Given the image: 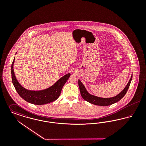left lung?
<instances>
[{"mask_svg":"<svg viewBox=\"0 0 146 146\" xmlns=\"http://www.w3.org/2000/svg\"><path fill=\"white\" fill-rule=\"evenodd\" d=\"M132 74H131V76L130 80L126 85L124 89L117 95L114 97H109V98H102V97H98L96 96L91 95L90 93L88 92V91L86 89L85 86L82 83V82L79 79L78 80V85H79L81 96L83 98L84 100H85V101H88V102L92 104H95L97 106H107L117 102L125 96L126 93L128 90L130 84L132 80Z\"/></svg>","mask_w":146,"mask_h":146,"instance_id":"8db88e82","label":"left lung"}]
</instances>
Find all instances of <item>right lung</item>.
<instances>
[{
    "label": "right lung",
    "mask_w": 146,
    "mask_h": 146,
    "mask_svg": "<svg viewBox=\"0 0 146 146\" xmlns=\"http://www.w3.org/2000/svg\"><path fill=\"white\" fill-rule=\"evenodd\" d=\"M15 58L11 68L12 82L16 90L23 100L32 104L42 105L52 102L58 98L63 85L70 78V73L63 76L47 89L42 90H29L23 87L16 78L14 70Z\"/></svg>",
    "instance_id": "right-lung-1"
}]
</instances>
